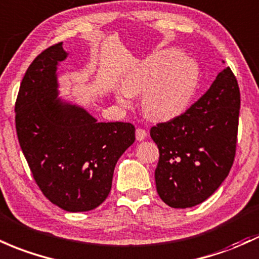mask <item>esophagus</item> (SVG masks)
<instances>
[{"label": "esophagus", "instance_id": "34e87169", "mask_svg": "<svg viewBox=\"0 0 259 259\" xmlns=\"http://www.w3.org/2000/svg\"><path fill=\"white\" fill-rule=\"evenodd\" d=\"M135 134H136V140H138V141L145 140V138H146V136H147L146 130L140 129V127H138V129H136Z\"/></svg>", "mask_w": 259, "mask_h": 259}]
</instances>
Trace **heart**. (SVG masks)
<instances>
[{"mask_svg":"<svg viewBox=\"0 0 259 259\" xmlns=\"http://www.w3.org/2000/svg\"><path fill=\"white\" fill-rule=\"evenodd\" d=\"M199 75L198 65L181 51H156L125 76L123 88L115 91V98L123 107H129L133 96L143 93L145 114L155 120H171L189 106Z\"/></svg>","mask_w":259,"mask_h":259,"instance_id":"obj_1","label":"heart"}]
</instances>
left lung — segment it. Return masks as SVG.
I'll return each instance as SVG.
<instances>
[{
	"label": "left lung",
	"instance_id": "8db88e82",
	"mask_svg": "<svg viewBox=\"0 0 259 259\" xmlns=\"http://www.w3.org/2000/svg\"><path fill=\"white\" fill-rule=\"evenodd\" d=\"M240 103L237 79L225 67L188 110L151 127L160 151L156 189L167 205H198L225 181L235 158Z\"/></svg>",
	"mask_w": 259,
	"mask_h": 259
}]
</instances>
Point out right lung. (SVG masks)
<instances>
[{"label":"right lung","mask_w":259,"mask_h":259,"mask_svg":"<svg viewBox=\"0 0 259 259\" xmlns=\"http://www.w3.org/2000/svg\"><path fill=\"white\" fill-rule=\"evenodd\" d=\"M69 53L62 42L28 67L16 102V129L36 184L70 212L96 209L112 188L119 157L135 141L130 123H98L84 108L59 98L58 66Z\"/></svg>","instance_id":"1"}]
</instances>
